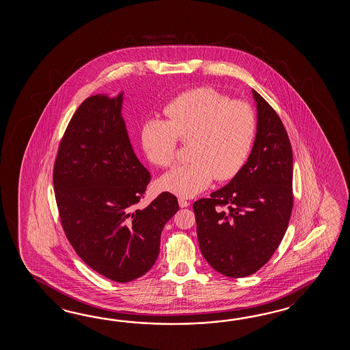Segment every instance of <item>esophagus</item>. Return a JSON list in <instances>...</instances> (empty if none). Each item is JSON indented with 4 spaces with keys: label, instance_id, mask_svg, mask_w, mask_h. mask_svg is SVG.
Segmentation results:
<instances>
[{
    "label": "esophagus",
    "instance_id": "1",
    "mask_svg": "<svg viewBox=\"0 0 350 350\" xmlns=\"http://www.w3.org/2000/svg\"><path fill=\"white\" fill-rule=\"evenodd\" d=\"M178 205L180 208H187L190 205V201L186 200L184 198H178Z\"/></svg>",
    "mask_w": 350,
    "mask_h": 350
}]
</instances>
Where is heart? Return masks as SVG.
Returning <instances> with one entry per match:
<instances>
[{
	"label": "heart",
	"instance_id": "obj_1",
	"mask_svg": "<svg viewBox=\"0 0 350 350\" xmlns=\"http://www.w3.org/2000/svg\"><path fill=\"white\" fill-rule=\"evenodd\" d=\"M165 115L166 121L149 119L142 125V146L148 160L160 167L170 166L178 139L190 142L187 157L191 161L159 178L160 190L191 198L214 178H234L247 161L256 136V116L250 105L199 88L172 100Z\"/></svg>",
	"mask_w": 350,
	"mask_h": 350
}]
</instances>
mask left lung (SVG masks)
<instances>
[{
	"mask_svg": "<svg viewBox=\"0 0 350 350\" xmlns=\"http://www.w3.org/2000/svg\"><path fill=\"white\" fill-rule=\"evenodd\" d=\"M256 136L243 169L211 198L193 202L201 254L217 273L243 278L274 254L293 208V151L283 122L253 90Z\"/></svg>",
	"mask_w": 350,
	"mask_h": 350,
	"instance_id": "obj_1",
	"label": "left lung"
}]
</instances>
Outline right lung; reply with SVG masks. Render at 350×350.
Segmentation results:
<instances>
[{
  "label": "right lung",
  "mask_w": 350,
  "mask_h": 350,
  "mask_svg": "<svg viewBox=\"0 0 350 350\" xmlns=\"http://www.w3.org/2000/svg\"><path fill=\"white\" fill-rule=\"evenodd\" d=\"M122 100L124 92L86 98L68 122L53 166L55 198L70 244L90 268L118 283L152 268L161 231L178 210L170 193L136 208L150 172L131 146Z\"/></svg>",
  "instance_id": "1"
}]
</instances>
